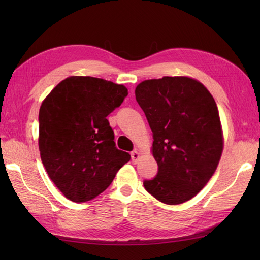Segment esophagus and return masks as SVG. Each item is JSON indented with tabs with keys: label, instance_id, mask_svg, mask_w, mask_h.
Here are the masks:
<instances>
[{
	"label": "esophagus",
	"instance_id": "obj_1",
	"mask_svg": "<svg viewBox=\"0 0 260 260\" xmlns=\"http://www.w3.org/2000/svg\"><path fill=\"white\" fill-rule=\"evenodd\" d=\"M131 156H132V161H133V163L134 164H136L137 162L140 161V158H141V153L139 152V151H133L132 152V154H131Z\"/></svg>",
	"mask_w": 260,
	"mask_h": 260
}]
</instances>
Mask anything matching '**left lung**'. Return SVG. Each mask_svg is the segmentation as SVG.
Returning <instances> with one entry per match:
<instances>
[{
  "label": "left lung",
  "mask_w": 260,
  "mask_h": 260,
  "mask_svg": "<svg viewBox=\"0 0 260 260\" xmlns=\"http://www.w3.org/2000/svg\"><path fill=\"white\" fill-rule=\"evenodd\" d=\"M136 101L153 132L157 175L144 181L158 201L181 204L200 192L217 170L223 133L217 104L200 81L186 76L142 81Z\"/></svg>",
  "instance_id": "1"
}]
</instances>
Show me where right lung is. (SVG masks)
I'll list each match as a JSON object with an SVG mask.
<instances>
[{
	"mask_svg": "<svg viewBox=\"0 0 260 260\" xmlns=\"http://www.w3.org/2000/svg\"><path fill=\"white\" fill-rule=\"evenodd\" d=\"M128 90L89 76H70L43 99L39 112V151L49 178L74 202H87L112 183L131 159L117 150L107 116Z\"/></svg>",
	"mask_w": 260,
	"mask_h": 260,
	"instance_id": "obj_1",
	"label": "right lung"
}]
</instances>
